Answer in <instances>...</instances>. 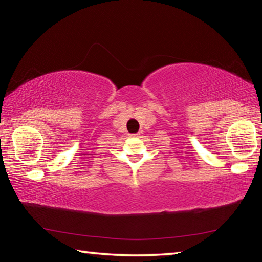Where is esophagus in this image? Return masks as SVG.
Returning a JSON list of instances; mask_svg holds the SVG:
<instances>
[{
  "instance_id": "obj_1",
  "label": "esophagus",
  "mask_w": 262,
  "mask_h": 262,
  "mask_svg": "<svg viewBox=\"0 0 262 262\" xmlns=\"http://www.w3.org/2000/svg\"><path fill=\"white\" fill-rule=\"evenodd\" d=\"M137 135H139V134H133V135H132V136H134V137H136V136H137Z\"/></svg>"
}]
</instances>
